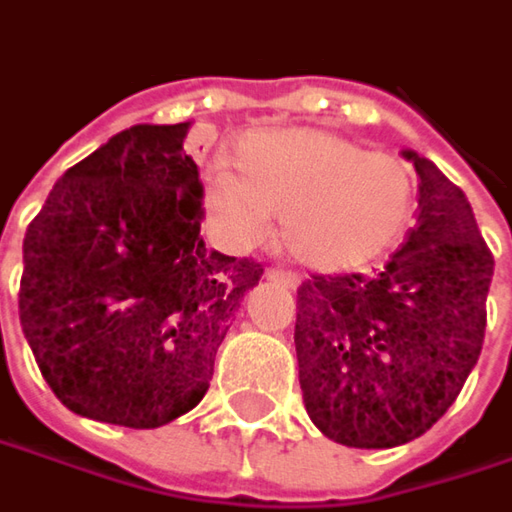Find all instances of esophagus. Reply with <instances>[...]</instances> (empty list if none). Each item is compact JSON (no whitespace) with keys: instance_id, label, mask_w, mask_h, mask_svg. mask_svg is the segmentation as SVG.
Returning a JSON list of instances; mask_svg holds the SVG:
<instances>
[{"instance_id":"obj_1","label":"esophagus","mask_w":512,"mask_h":512,"mask_svg":"<svg viewBox=\"0 0 512 512\" xmlns=\"http://www.w3.org/2000/svg\"><path fill=\"white\" fill-rule=\"evenodd\" d=\"M267 279L276 281V284H284V287H290V290H296L301 279H298L296 273H287V270H267Z\"/></svg>"}]
</instances>
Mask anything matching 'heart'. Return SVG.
<instances>
[{
	"instance_id": "heart-1",
	"label": "heart",
	"mask_w": 512,
	"mask_h": 512,
	"mask_svg": "<svg viewBox=\"0 0 512 512\" xmlns=\"http://www.w3.org/2000/svg\"><path fill=\"white\" fill-rule=\"evenodd\" d=\"M236 170L214 166L202 205L219 239L250 250L281 214V245L318 273H349L400 242L411 219L414 183L397 157L315 126L248 135Z\"/></svg>"
}]
</instances>
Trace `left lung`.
<instances>
[{
	"instance_id": "left-lung-1",
	"label": "left lung",
	"mask_w": 512,
	"mask_h": 512,
	"mask_svg": "<svg viewBox=\"0 0 512 512\" xmlns=\"http://www.w3.org/2000/svg\"><path fill=\"white\" fill-rule=\"evenodd\" d=\"M417 225L375 279L315 276L298 290V383L315 428L346 448H394L454 406L479 360L493 256L465 191L428 157Z\"/></svg>"
}]
</instances>
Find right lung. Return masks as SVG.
<instances>
[{"mask_svg": "<svg viewBox=\"0 0 512 512\" xmlns=\"http://www.w3.org/2000/svg\"><path fill=\"white\" fill-rule=\"evenodd\" d=\"M185 123H135L67 168L24 233L19 321L58 400L160 428L208 392L262 264L208 250Z\"/></svg>", "mask_w": 512, "mask_h": 512, "instance_id": "add662e5", "label": "right lung"}]
</instances>
